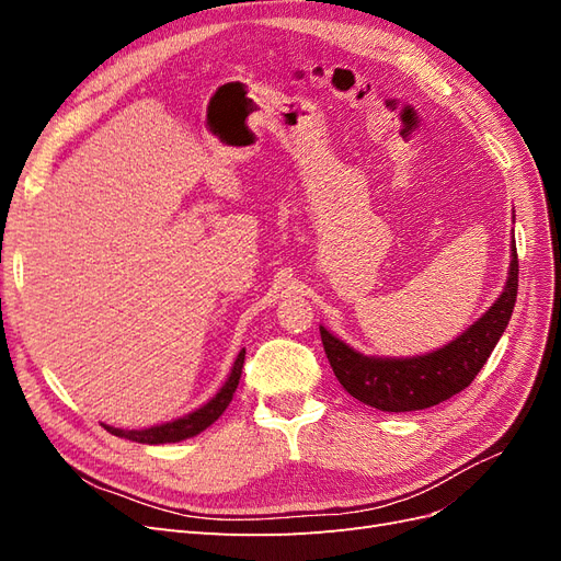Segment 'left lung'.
Returning <instances> with one entry per match:
<instances>
[{
    "instance_id": "obj_1",
    "label": "left lung",
    "mask_w": 561,
    "mask_h": 561,
    "mask_svg": "<svg viewBox=\"0 0 561 561\" xmlns=\"http://www.w3.org/2000/svg\"><path fill=\"white\" fill-rule=\"evenodd\" d=\"M517 274L519 264L513 241L511 278L494 307L456 342L419 358H367L320 328L322 348H325L334 377L355 400L377 407L381 412L426 410L461 393L478 377L507 328L517 301Z\"/></svg>"
}]
</instances>
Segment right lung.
<instances>
[{
	"mask_svg": "<svg viewBox=\"0 0 561 561\" xmlns=\"http://www.w3.org/2000/svg\"><path fill=\"white\" fill-rule=\"evenodd\" d=\"M243 360H245V351H241L239 358H236L231 375H229L227 383L222 386V390H219V393L208 404H203L201 410L192 412L190 416H182L178 421L163 423V426H154V428H147V431H118V428H112V426H105V431L112 433V435H118V437L133 439V443H142V445L180 443V439L198 435L201 431H206L210 423H215L219 416H222V412L229 407V402L236 393V386H239V381H241Z\"/></svg>",
	"mask_w": 561,
	"mask_h": 561,
	"instance_id": "1",
	"label": "right lung"
}]
</instances>
